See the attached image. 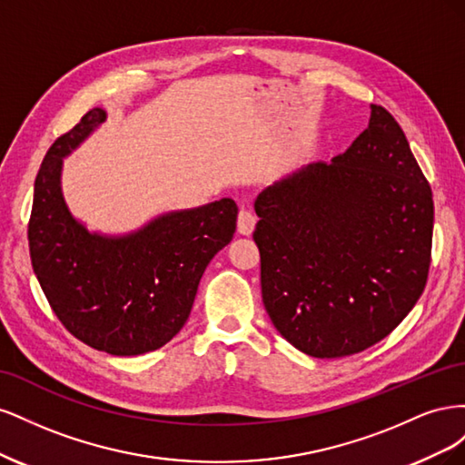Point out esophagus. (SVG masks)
Returning a JSON list of instances; mask_svg holds the SVG:
<instances>
[{"label": "esophagus", "mask_w": 465, "mask_h": 465, "mask_svg": "<svg viewBox=\"0 0 465 465\" xmlns=\"http://www.w3.org/2000/svg\"><path fill=\"white\" fill-rule=\"evenodd\" d=\"M256 221H258V217L252 213L250 209H241V213H238V221H236L238 232L244 236L252 234V231H254V227H256Z\"/></svg>", "instance_id": "obj_1"}]
</instances>
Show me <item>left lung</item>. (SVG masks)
Here are the masks:
<instances>
[{
    "label": "left lung",
    "instance_id": "8db88e82",
    "mask_svg": "<svg viewBox=\"0 0 465 465\" xmlns=\"http://www.w3.org/2000/svg\"><path fill=\"white\" fill-rule=\"evenodd\" d=\"M262 299L302 353H361L398 328L425 289L434 205L400 124L371 104L369 128L331 163H311L254 203Z\"/></svg>",
    "mask_w": 465,
    "mask_h": 465
}]
</instances>
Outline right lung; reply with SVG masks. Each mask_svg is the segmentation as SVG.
<instances>
[{
    "label": "right lung",
    "instance_id": "obj_1",
    "mask_svg": "<svg viewBox=\"0 0 465 465\" xmlns=\"http://www.w3.org/2000/svg\"><path fill=\"white\" fill-rule=\"evenodd\" d=\"M106 116L104 108L89 110L48 149L35 180L29 248L67 331L96 351L134 357L163 347L184 326L205 267L232 241L238 207L223 198L168 211L125 234L89 231L65 203L62 171Z\"/></svg>",
    "mask_w": 465,
    "mask_h": 465
}]
</instances>
